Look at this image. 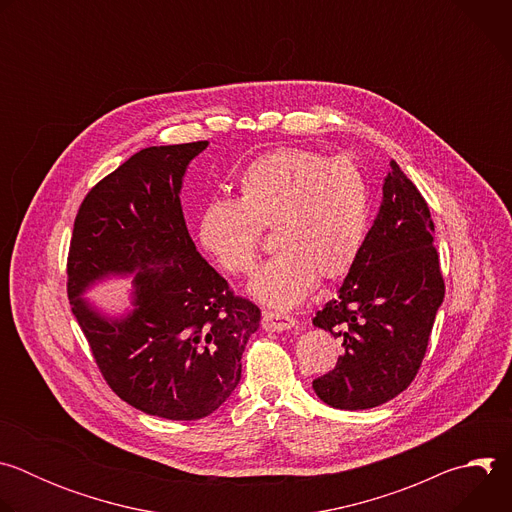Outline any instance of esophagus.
Masks as SVG:
<instances>
[{"label":"esophagus","instance_id":"obj_1","mask_svg":"<svg viewBox=\"0 0 512 512\" xmlns=\"http://www.w3.org/2000/svg\"><path fill=\"white\" fill-rule=\"evenodd\" d=\"M263 330L267 332H283V330H291L298 326V320L294 316L287 314H279V312H263Z\"/></svg>","mask_w":512,"mask_h":512}]
</instances>
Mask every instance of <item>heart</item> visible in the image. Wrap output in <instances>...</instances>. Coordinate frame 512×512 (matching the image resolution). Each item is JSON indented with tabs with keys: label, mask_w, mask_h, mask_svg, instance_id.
Instances as JSON below:
<instances>
[{
	"label": "heart",
	"mask_w": 512,
	"mask_h": 512,
	"mask_svg": "<svg viewBox=\"0 0 512 512\" xmlns=\"http://www.w3.org/2000/svg\"><path fill=\"white\" fill-rule=\"evenodd\" d=\"M239 200H210L200 216V249L229 275L253 271L261 229H275L279 249L247 291L273 310L300 306L318 275H346L367 243L371 188L362 170L344 158L283 148L253 160L239 176Z\"/></svg>",
	"instance_id": "heart-1"
}]
</instances>
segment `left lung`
<instances>
[{
  "label": "left lung",
  "mask_w": 512,
  "mask_h": 512,
  "mask_svg": "<svg viewBox=\"0 0 512 512\" xmlns=\"http://www.w3.org/2000/svg\"><path fill=\"white\" fill-rule=\"evenodd\" d=\"M444 302L440 259L427 202L391 160L367 243L338 298L312 320L342 340L334 371L312 383L330 407L383 405L409 387Z\"/></svg>",
  "instance_id": "obj_1"
}]
</instances>
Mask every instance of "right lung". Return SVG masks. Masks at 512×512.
Listing matches in <instances>:
<instances>
[{
	"label": "right lung",
	"instance_id": "1",
	"mask_svg": "<svg viewBox=\"0 0 512 512\" xmlns=\"http://www.w3.org/2000/svg\"><path fill=\"white\" fill-rule=\"evenodd\" d=\"M208 141L133 154L83 200L68 253V300L109 387L131 407L194 421L241 381V356L261 312L231 294L198 253L180 192ZM131 278L130 308L109 315L88 291Z\"/></svg>",
	"mask_w": 512,
	"mask_h": 512
}]
</instances>
